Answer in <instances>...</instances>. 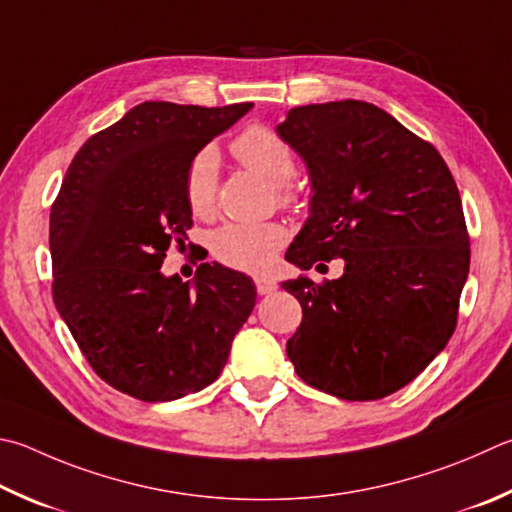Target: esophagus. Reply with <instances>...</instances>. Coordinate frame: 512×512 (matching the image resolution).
Listing matches in <instances>:
<instances>
[{"mask_svg": "<svg viewBox=\"0 0 512 512\" xmlns=\"http://www.w3.org/2000/svg\"><path fill=\"white\" fill-rule=\"evenodd\" d=\"M255 286H257L259 295H268V293L275 291L277 282L271 280V277H266V275H259V277H255Z\"/></svg>", "mask_w": 512, "mask_h": 512, "instance_id": "obj_1", "label": "esophagus"}]
</instances>
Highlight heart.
Segmentation results:
<instances>
[{
	"label": "heart",
	"mask_w": 512,
	"mask_h": 512,
	"mask_svg": "<svg viewBox=\"0 0 512 512\" xmlns=\"http://www.w3.org/2000/svg\"><path fill=\"white\" fill-rule=\"evenodd\" d=\"M232 154L241 165L257 172L275 188L282 206H293V176L297 161L284 138L264 125H250L232 138ZM219 190V159L212 147L190 156L183 172V199L194 217L208 219L217 206ZM286 230L280 224H226L212 235L210 248L217 262L235 271L259 273L284 246Z\"/></svg>",
	"instance_id": "heart-1"
}]
</instances>
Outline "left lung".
I'll return each instance as SVG.
<instances>
[{
    "mask_svg": "<svg viewBox=\"0 0 512 512\" xmlns=\"http://www.w3.org/2000/svg\"><path fill=\"white\" fill-rule=\"evenodd\" d=\"M277 134L311 172V217L286 259L345 262L338 280L284 282L302 304L286 342L297 376L345 401H378L448 345L470 271L452 172L432 143L362 100L288 111Z\"/></svg>",
    "mask_w": 512,
    "mask_h": 512,
    "instance_id": "1",
    "label": "left lung"
}]
</instances>
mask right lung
<instances>
[{
	"mask_svg": "<svg viewBox=\"0 0 512 512\" xmlns=\"http://www.w3.org/2000/svg\"><path fill=\"white\" fill-rule=\"evenodd\" d=\"M250 107L143 102L80 147L51 206L53 302L91 369L138 401L215 383L255 306V284L219 264L194 286L161 273L192 228L185 165Z\"/></svg>",
	"mask_w": 512,
	"mask_h": 512,
	"instance_id": "right-lung-1",
	"label": "right lung"
}]
</instances>
